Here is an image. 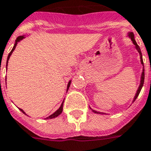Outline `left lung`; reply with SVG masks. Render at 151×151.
<instances>
[{"instance_id":"obj_1","label":"left lung","mask_w":151,"mask_h":151,"mask_svg":"<svg viewBox=\"0 0 151 151\" xmlns=\"http://www.w3.org/2000/svg\"><path fill=\"white\" fill-rule=\"evenodd\" d=\"M130 37H131V40H132V41H133L134 45H135V47H136V48H137V50H138V52H139V55H140V58H141V63H142V64L143 65V60H142V56L141 50H140V47H139V45H137V43H136L135 40L134 39V34L132 33V32H131V33H130ZM143 68H144V65H143ZM144 78H145V73H144V69H143V71H142V73L141 83H140V86H139V89H138V91H137V93H136V96H135V97H134V101L136 99H137V97L139 96V93H140V91H141L142 88V86H143V83H144ZM93 111L96 112V113H98V112L96 111H94V110H93Z\"/></svg>"}]
</instances>
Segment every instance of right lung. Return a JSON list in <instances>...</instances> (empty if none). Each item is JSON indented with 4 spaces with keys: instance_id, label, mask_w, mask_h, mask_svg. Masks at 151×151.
Listing matches in <instances>:
<instances>
[{
    "instance_id": "right-lung-1",
    "label": "right lung",
    "mask_w": 151,
    "mask_h": 151,
    "mask_svg": "<svg viewBox=\"0 0 151 151\" xmlns=\"http://www.w3.org/2000/svg\"><path fill=\"white\" fill-rule=\"evenodd\" d=\"M23 38H24V36H19V37H18L17 38V40H16L15 45H14V46H13V47H12V51L10 52L9 54V55H8V59H7V63H6V67H7V65H8V60H9L10 55H12V52H13V51H14V49H15V48H16V46H17V42L20 41V40H22V39H23ZM70 84H71V81H70V82L68 83V88H69V87H70ZM63 103L62 104H61L60 107V108H59V109L57 110V111H55V113H54V114H52V115H50L49 117H47V119H52V118L57 117L59 114H60L61 112H62V111H63ZM20 111H21L23 112L24 114H25V113L24 112L23 110H22V109H20Z\"/></svg>"
}]
</instances>
